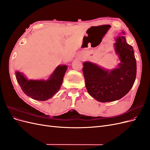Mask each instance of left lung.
<instances>
[{"instance_id": "obj_1", "label": "left lung", "mask_w": 150, "mask_h": 150, "mask_svg": "<svg viewBox=\"0 0 150 150\" xmlns=\"http://www.w3.org/2000/svg\"><path fill=\"white\" fill-rule=\"evenodd\" d=\"M124 34V33H122ZM120 56L118 68L109 71L89 62L83 64L86 87L91 96L98 101L110 102L121 99L132 88L137 76V61L132 46L120 36L115 42Z\"/></svg>"}]
</instances>
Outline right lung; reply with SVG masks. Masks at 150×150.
I'll list each match as a JSON object with an SVG mask.
<instances>
[{
    "mask_svg": "<svg viewBox=\"0 0 150 150\" xmlns=\"http://www.w3.org/2000/svg\"><path fill=\"white\" fill-rule=\"evenodd\" d=\"M66 69V66H59L46 81L28 80L19 72H16V79L27 96L35 100L46 101L59 90Z\"/></svg>",
    "mask_w": 150,
    "mask_h": 150,
    "instance_id": "add662e5",
    "label": "right lung"
}]
</instances>
